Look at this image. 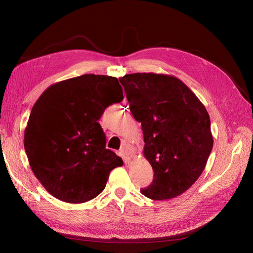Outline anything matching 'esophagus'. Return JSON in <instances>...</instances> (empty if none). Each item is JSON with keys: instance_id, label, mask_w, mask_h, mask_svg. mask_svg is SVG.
I'll return each instance as SVG.
<instances>
[{"instance_id": "esophagus-1", "label": "esophagus", "mask_w": 253, "mask_h": 253, "mask_svg": "<svg viewBox=\"0 0 253 253\" xmlns=\"http://www.w3.org/2000/svg\"><path fill=\"white\" fill-rule=\"evenodd\" d=\"M119 154H120V156H121L122 158H124L126 164H128V163H129V160H131V153H129L126 149H121Z\"/></svg>"}]
</instances>
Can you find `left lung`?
<instances>
[{
	"label": "left lung",
	"mask_w": 253,
	"mask_h": 253,
	"mask_svg": "<svg viewBox=\"0 0 253 253\" xmlns=\"http://www.w3.org/2000/svg\"><path fill=\"white\" fill-rule=\"evenodd\" d=\"M120 83L134 118L141 122L143 155L154 178L141 193L151 200L182 194L203 173L213 147L205 105L174 76L135 73Z\"/></svg>",
	"instance_id": "1"
}]
</instances>
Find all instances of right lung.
Returning a JSON list of instances; mask_svg holds the SVG:
<instances>
[{"instance_id": "right-lung-1", "label": "right lung", "mask_w": 253, "mask_h": 253, "mask_svg": "<svg viewBox=\"0 0 253 253\" xmlns=\"http://www.w3.org/2000/svg\"><path fill=\"white\" fill-rule=\"evenodd\" d=\"M115 77L85 74L52 84L33 106L24 132L30 168L47 192L58 200L81 204L105 188L122 159L105 149L98 120L104 110L122 101Z\"/></svg>"}]
</instances>
